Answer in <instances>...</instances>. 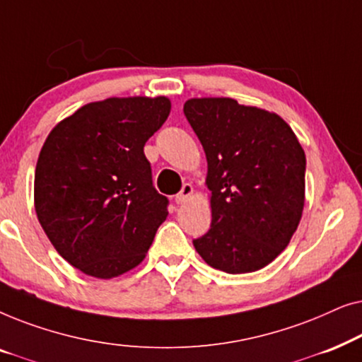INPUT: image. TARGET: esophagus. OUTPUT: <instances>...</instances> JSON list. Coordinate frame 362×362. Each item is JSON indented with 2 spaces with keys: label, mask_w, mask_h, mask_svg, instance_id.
<instances>
[{
  "label": "esophagus",
  "mask_w": 362,
  "mask_h": 362,
  "mask_svg": "<svg viewBox=\"0 0 362 362\" xmlns=\"http://www.w3.org/2000/svg\"><path fill=\"white\" fill-rule=\"evenodd\" d=\"M192 191H194V189H192L191 185H187V182H186V185H182L181 191L176 194L177 204H182V202H186L187 199H189V197L192 196Z\"/></svg>",
  "instance_id": "esophagus-1"
}]
</instances>
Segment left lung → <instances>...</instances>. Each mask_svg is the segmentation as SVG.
Here are the masks:
<instances>
[{
	"label": "left lung",
	"instance_id": "obj_1",
	"mask_svg": "<svg viewBox=\"0 0 362 362\" xmlns=\"http://www.w3.org/2000/svg\"><path fill=\"white\" fill-rule=\"evenodd\" d=\"M185 115L204 148L211 191V229L194 249L226 274L264 269L300 224L303 148L284 118L234 98H191Z\"/></svg>",
	"mask_w": 362,
	"mask_h": 362
}]
</instances>
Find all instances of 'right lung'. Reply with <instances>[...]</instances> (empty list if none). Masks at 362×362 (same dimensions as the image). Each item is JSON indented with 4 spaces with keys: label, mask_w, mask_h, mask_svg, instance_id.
<instances>
[{
    "label": "right lung",
    "mask_w": 362,
    "mask_h": 362,
    "mask_svg": "<svg viewBox=\"0 0 362 362\" xmlns=\"http://www.w3.org/2000/svg\"><path fill=\"white\" fill-rule=\"evenodd\" d=\"M171 110L166 97H112L78 108L44 141L34 207L44 232L72 267L113 279L141 264L168 216L145 143Z\"/></svg>",
    "instance_id": "add662e5"
}]
</instances>
